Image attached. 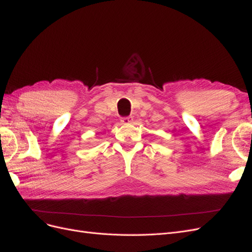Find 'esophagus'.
Listing matches in <instances>:
<instances>
[{
  "instance_id": "34e87169",
  "label": "esophagus",
  "mask_w": 252,
  "mask_h": 252,
  "mask_svg": "<svg viewBox=\"0 0 252 252\" xmlns=\"http://www.w3.org/2000/svg\"><path fill=\"white\" fill-rule=\"evenodd\" d=\"M121 122L124 125H130L133 122V118L132 117H125V118L121 119Z\"/></svg>"
}]
</instances>
